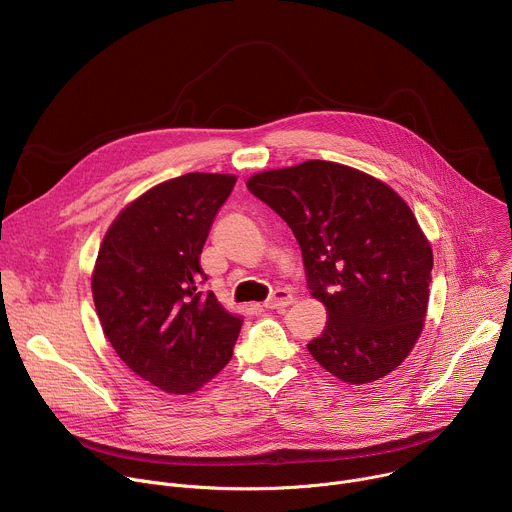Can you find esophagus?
Segmentation results:
<instances>
[{"label": "esophagus", "instance_id": "obj_1", "mask_svg": "<svg viewBox=\"0 0 512 512\" xmlns=\"http://www.w3.org/2000/svg\"><path fill=\"white\" fill-rule=\"evenodd\" d=\"M291 302H294V296L289 294L287 289H275L273 294L265 300V308L267 310H283V308H287Z\"/></svg>", "mask_w": 512, "mask_h": 512}]
</instances>
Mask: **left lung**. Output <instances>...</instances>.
<instances>
[{"mask_svg": "<svg viewBox=\"0 0 512 512\" xmlns=\"http://www.w3.org/2000/svg\"><path fill=\"white\" fill-rule=\"evenodd\" d=\"M247 188L294 231L308 287L328 312L310 354L348 385L395 371L423 330L433 267L407 202L385 182L324 160L259 172Z\"/></svg>", "mask_w": 512, "mask_h": 512, "instance_id": "8db88e82", "label": "left lung"}]
</instances>
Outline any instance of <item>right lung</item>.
Listing matches in <instances>:
<instances>
[{"instance_id": "right-lung-1", "label": "right lung", "mask_w": 512, "mask_h": 512, "mask_svg": "<svg viewBox=\"0 0 512 512\" xmlns=\"http://www.w3.org/2000/svg\"><path fill=\"white\" fill-rule=\"evenodd\" d=\"M235 182L190 172L150 188L117 214L97 255L103 332L137 377L166 393H194L223 371L243 326L198 289L202 247Z\"/></svg>"}]
</instances>
